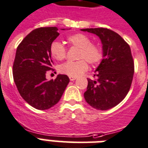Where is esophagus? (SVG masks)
Instances as JSON below:
<instances>
[{
    "label": "esophagus",
    "mask_w": 148,
    "mask_h": 148,
    "mask_svg": "<svg viewBox=\"0 0 148 148\" xmlns=\"http://www.w3.org/2000/svg\"><path fill=\"white\" fill-rule=\"evenodd\" d=\"M77 79V77H74V76H69V79L71 80V81H74V80H75Z\"/></svg>",
    "instance_id": "obj_1"
}]
</instances>
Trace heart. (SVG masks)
Returning a JSON list of instances; mask_svg holds the SVG:
<instances>
[{
	"mask_svg": "<svg viewBox=\"0 0 148 148\" xmlns=\"http://www.w3.org/2000/svg\"><path fill=\"white\" fill-rule=\"evenodd\" d=\"M67 42L71 47L78 48V61H69L59 66L62 74L77 77L88 69V63L97 65L103 58V51L100 45L91 42V39L82 33H75L67 38ZM50 54L55 59L61 61L65 59L67 50L63 45L53 42L50 45Z\"/></svg>",
	"mask_w": 148,
	"mask_h": 148,
	"instance_id": "1",
	"label": "heart"
}]
</instances>
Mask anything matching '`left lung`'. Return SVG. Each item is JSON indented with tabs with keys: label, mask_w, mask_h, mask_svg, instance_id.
I'll list each match as a JSON object with an SVG mask.
<instances>
[{
	"label": "left lung",
	"mask_w": 148,
	"mask_h": 148,
	"mask_svg": "<svg viewBox=\"0 0 148 148\" xmlns=\"http://www.w3.org/2000/svg\"><path fill=\"white\" fill-rule=\"evenodd\" d=\"M82 31L99 36L103 51L94 79H87L84 98L92 108L106 110L120 103L130 90L134 73L131 50L125 40L110 29L99 27Z\"/></svg>",
	"instance_id": "1"
}]
</instances>
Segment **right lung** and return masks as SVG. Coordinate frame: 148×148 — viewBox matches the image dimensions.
I'll return each instance as SVG.
<instances>
[{
	"instance_id": "obj_1",
	"label": "right lung",
	"mask_w": 148,
	"mask_h": 148,
	"mask_svg": "<svg viewBox=\"0 0 148 148\" xmlns=\"http://www.w3.org/2000/svg\"><path fill=\"white\" fill-rule=\"evenodd\" d=\"M56 27H42L30 32L18 45L13 64V77L20 95L37 110H48L58 103L69 79L58 75L48 81L52 69L50 45L59 35Z\"/></svg>"
}]
</instances>
